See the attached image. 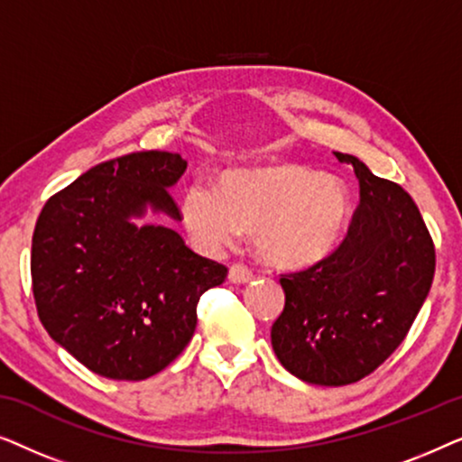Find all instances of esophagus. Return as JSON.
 <instances>
[{"label":"esophagus","instance_id":"esophagus-1","mask_svg":"<svg viewBox=\"0 0 462 462\" xmlns=\"http://www.w3.org/2000/svg\"><path fill=\"white\" fill-rule=\"evenodd\" d=\"M252 277H254V273H252V271L245 267V264H242V263L231 264L229 282H233V283H245V282H250Z\"/></svg>","mask_w":462,"mask_h":462}]
</instances>
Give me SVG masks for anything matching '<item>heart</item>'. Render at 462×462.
I'll use <instances>...</instances> for the list:
<instances>
[{
    "instance_id": "obj_1",
    "label": "heart",
    "mask_w": 462,
    "mask_h": 462,
    "mask_svg": "<svg viewBox=\"0 0 462 462\" xmlns=\"http://www.w3.org/2000/svg\"><path fill=\"white\" fill-rule=\"evenodd\" d=\"M182 223L208 252L252 233L267 263L309 267L337 248L351 217V198L337 176L300 163L231 170L218 189L195 180L180 199Z\"/></svg>"
}]
</instances>
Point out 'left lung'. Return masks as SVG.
<instances>
[{"label":"left lung","mask_w":462,"mask_h":462,"mask_svg":"<svg viewBox=\"0 0 462 462\" xmlns=\"http://www.w3.org/2000/svg\"><path fill=\"white\" fill-rule=\"evenodd\" d=\"M359 180V206L324 261L283 273L286 305L271 328L283 368L324 387L372 374L412 328L435 273V245L412 198L338 153Z\"/></svg>","instance_id":"obj_1"}]
</instances>
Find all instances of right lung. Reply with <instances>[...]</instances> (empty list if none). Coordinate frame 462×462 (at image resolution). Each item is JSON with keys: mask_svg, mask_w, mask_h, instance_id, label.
<instances>
[{"mask_svg": "<svg viewBox=\"0 0 462 462\" xmlns=\"http://www.w3.org/2000/svg\"><path fill=\"white\" fill-rule=\"evenodd\" d=\"M187 162L138 151L98 163L42 208L31 245L40 321L56 343L113 381H143L180 356L198 326L199 296L226 267L174 229L130 217L144 208L180 218L168 187Z\"/></svg>", "mask_w": 462, "mask_h": 462, "instance_id": "right-lung-1", "label": "right lung"}]
</instances>
